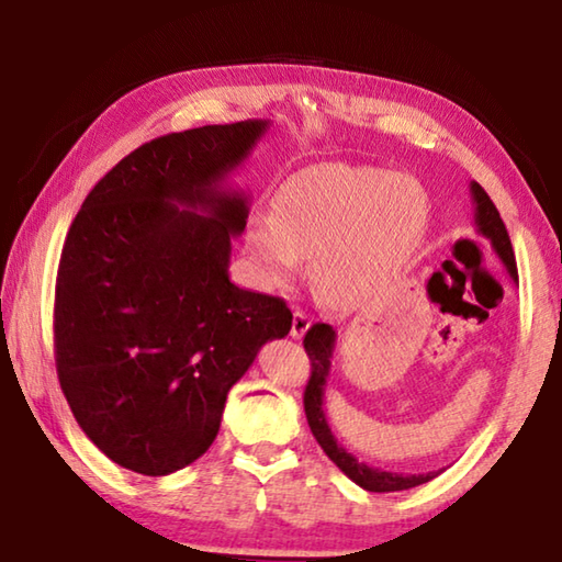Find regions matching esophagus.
<instances>
[{
    "instance_id": "1",
    "label": "esophagus",
    "mask_w": 562,
    "mask_h": 562,
    "mask_svg": "<svg viewBox=\"0 0 562 562\" xmlns=\"http://www.w3.org/2000/svg\"><path fill=\"white\" fill-rule=\"evenodd\" d=\"M310 325H312V319L304 315L302 310H294V315H292V329H290V335L294 337V339H302L304 337V331L310 329Z\"/></svg>"
}]
</instances>
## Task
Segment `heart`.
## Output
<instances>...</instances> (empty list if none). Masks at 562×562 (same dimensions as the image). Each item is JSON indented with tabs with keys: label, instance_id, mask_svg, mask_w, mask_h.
Masks as SVG:
<instances>
[{
	"label": "heart",
	"instance_id": "b5f03b06",
	"mask_svg": "<svg viewBox=\"0 0 562 562\" xmlns=\"http://www.w3.org/2000/svg\"><path fill=\"white\" fill-rule=\"evenodd\" d=\"M429 195L416 178L372 166L319 164L284 178L272 213H255L245 247L260 280L284 288L312 262L317 292L337 307L384 294L418 250Z\"/></svg>",
	"mask_w": 562,
	"mask_h": 562
}]
</instances>
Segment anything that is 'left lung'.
<instances>
[{"label":"left lung","mask_w":562,"mask_h":562,"mask_svg":"<svg viewBox=\"0 0 562 562\" xmlns=\"http://www.w3.org/2000/svg\"><path fill=\"white\" fill-rule=\"evenodd\" d=\"M471 201H473V223L475 231H479L486 240H491V247L496 250L501 262L506 265L508 274L513 282H518V270H516V255H513V245L506 225L501 221V213L496 205L488 198L486 190H483L475 180H471ZM337 331L329 325H312L304 335V351L312 361V376L304 389V414H307V424L312 434H315L317 443L322 446L331 461L337 463V469L349 475L351 481L361 486L364 491L372 493H394V491H406L414 486H422V483L431 481L441 471H429V473H394L384 469H374V465H367L359 461L357 456H351L345 446L337 441L335 431L327 422L325 414V392H327V379H329V367H331V351H335Z\"/></svg>","instance_id":"obj_1"}]
</instances>
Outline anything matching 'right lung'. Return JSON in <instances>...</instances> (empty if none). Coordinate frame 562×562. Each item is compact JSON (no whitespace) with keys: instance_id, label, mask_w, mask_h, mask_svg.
Listing matches in <instances>:
<instances>
[{"instance_id":"obj_1","label":"right lung","mask_w":562,"mask_h":562,"mask_svg":"<svg viewBox=\"0 0 562 562\" xmlns=\"http://www.w3.org/2000/svg\"><path fill=\"white\" fill-rule=\"evenodd\" d=\"M270 121L168 133L103 176L66 235L54 302L61 392L113 463L168 475L211 449L227 392L288 337L280 297L231 280L250 198L227 183Z\"/></svg>"}]
</instances>
